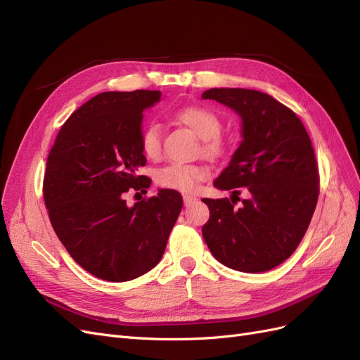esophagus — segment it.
I'll use <instances>...</instances> for the list:
<instances>
[{"mask_svg":"<svg viewBox=\"0 0 360 360\" xmlns=\"http://www.w3.org/2000/svg\"><path fill=\"white\" fill-rule=\"evenodd\" d=\"M194 200H195V197H193V195H188V194L184 195V205L185 206H190Z\"/></svg>","mask_w":360,"mask_h":360,"instance_id":"obj_1","label":"esophagus"}]
</instances>
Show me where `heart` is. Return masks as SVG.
Wrapping results in <instances>:
<instances>
[{"mask_svg":"<svg viewBox=\"0 0 360 360\" xmlns=\"http://www.w3.org/2000/svg\"><path fill=\"white\" fill-rule=\"evenodd\" d=\"M175 120L184 124L203 141V153L210 157L221 154V142L218 133L221 130V121L217 115L203 106H185L175 113ZM142 149L145 155L155 157L160 153V129L149 125L142 134ZM206 178V170L202 166L172 165L157 172L155 181L161 187L190 193L199 181Z\"/></svg>","mask_w":360,"mask_h":360,"instance_id":"heart-1","label":"heart"}]
</instances>
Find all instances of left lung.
<instances>
[{"mask_svg":"<svg viewBox=\"0 0 360 360\" xmlns=\"http://www.w3.org/2000/svg\"><path fill=\"white\" fill-rule=\"evenodd\" d=\"M240 118L242 141L214 181L229 199H202L210 219L202 235L212 256L230 269L257 274L287 260L302 240L319 199L314 149L296 113L256 89L211 88ZM239 186L249 197L236 206Z\"/></svg>","mask_w":360,"mask_h":360,"instance_id":"obj_1","label":"left lung"}]
</instances>
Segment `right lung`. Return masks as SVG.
<instances>
[{"label": "right lung", "instance_id": "obj_1", "mask_svg": "<svg viewBox=\"0 0 360 360\" xmlns=\"http://www.w3.org/2000/svg\"><path fill=\"white\" fill-rule=\"evenodd\" d=\"M160 91H109L65 121L46 163L43 195L56 236L85 271L104 281H130L161 260L182 210L169 188L129 206L125 193L149 188L139 175L143 112Z\"/></svg>", "mask_w": 360, "mask_h": 360}]
</instances>
